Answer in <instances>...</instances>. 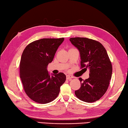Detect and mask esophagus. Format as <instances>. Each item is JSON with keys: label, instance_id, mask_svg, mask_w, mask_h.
<instances>
[{"label": "esophagus", "instance_id": "1", "mask_svg": "<svg viewBox=\"0 0 128 128\" xmlns=\"http://www.w3.org/2000/svg\"><path fill=\"white\" fill-rule=\"evenodd\" d=\"M73 77L71 75H66V79L68 80H70L71 79H72Z\"/></svg>", "mask_w": 128, "mask_h": 128}]
</instances>
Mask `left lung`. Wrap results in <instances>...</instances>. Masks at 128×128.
Wrapping results in <instances>:
<instances>
[{"mask_svg":"<svg viewBox=\"0 0 128 128\" xmlns=\"http://www.w3.org/2000/svg\"><path fill=\"white\" fill-rule=\"evenodd\" d=\"M70 41L80 52V68L89 69L88 79H79L81 86L75 91V95L84 102L97 101L106 92L112 72L106 49L99 42L89 38H71Z\"/></svg>","mask_w":128,"mask_h":128,"instance_id":"left-lung-1","label":"left lung"}]
</instances>
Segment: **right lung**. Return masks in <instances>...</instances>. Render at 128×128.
Segmentation results:
<instances>
[{
    "label": "right lung",
    "mask_w": 128,
    "mask_h": 128,
    "mask_svg": "<svg viewBox=\"0 0 128 128\" xmlns=\"http://www.w3.org/2000/svg\"><path fill=\"white\" fill-rule=\"evenodd\" d=\"M64 38H44L30 42L24 48L20 64V76L24 92L35 102L46 104L59 94L66 75L60 72L50 76L46 68L52 61Z\"/></svg>",
    "instance_id": "add662e5"
}]
</instances>
